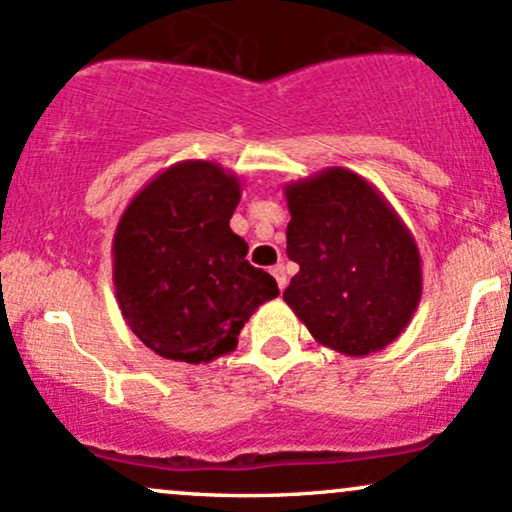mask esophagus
<instances>
[{"label": "esophagus", "instance_id": "esophagus-1", "mask_svg": "<svg viewBox=\"0 0 512 512\" xmlns=\"http://www.w3.org/2000/svg\"><path fill=\"white\" fill-rule=\"evenodd\" d=\"M272 276L276 279V286H279L281 291L286 289V284H289V279H286V269L284 264H276V267H272Z\"/></svg>", "mask_w": 512, "mask_h": 512}]
</instances>
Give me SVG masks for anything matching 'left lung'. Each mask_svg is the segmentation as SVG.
I'll return each instance as SVG.
<instances>
[{
	"label": "left lung",
	"instance_id": "left-lung-1",
	"mask_svg": "<svg viewBox=\"0 0 512 512\" xmlns=\"http://www.w3.org/2000/svg\"><path fill=\"white\" fill-rule=\"evenodd\" d=\"M286 255L301 267L284 301L315 342L346 356L392 344L421 301V255L375 185L325 168L284 187Z\"/></svg>",
	"mask_w": 512,
	"mask_h": 512
}]
</instances>
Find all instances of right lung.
I'll list each match as a JSON object with an SVG mask.
<instances>
[{
	"mask_svg": "<svg viewBox=\"0 0 512 512\" xmlns=\"http://www.w3.org/2000/svg\"><path fill=\"white\" fill-rule=\"evenodd\" d=\"M240 192L236 173L219 163L180 161L122 211L113 238L117 303L139 342L168 361L231 354L250 315L279 296L231 231Z\"/></svg>",
	"mask_w": 512,
	"mask_h": 512,
	"instance_id": "right-lung-1",
	"label": "right lung"
}]
</instances>
